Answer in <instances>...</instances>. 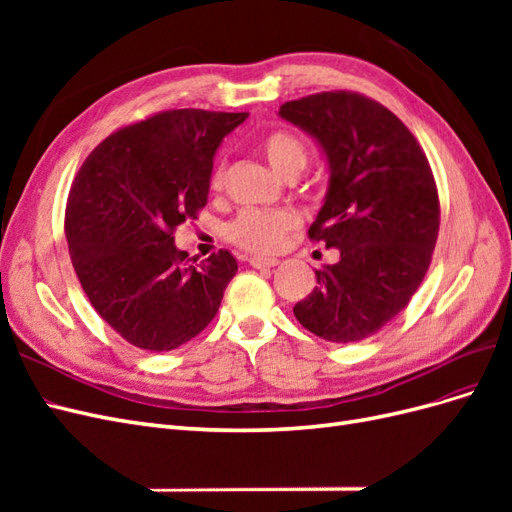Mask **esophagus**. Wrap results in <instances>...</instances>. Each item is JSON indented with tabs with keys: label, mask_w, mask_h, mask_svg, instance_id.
<instances>
[{
	"label": "esophagus",
	"mask_w": 512,
	"mask_h": 512,
	"mask_svg": "<svg viewBox=\"0 0 512 512\" xmlns=\"http://www.w3.org/2000/svg\"><path fill=\"white\" fill-rule=\"evenodd\" d=\"M277 258H262V256H254V258H250V265L254 267V269H271V267H275L277 265Z\"/></svg>",
	"instance_id": "1"
}]
</instances>
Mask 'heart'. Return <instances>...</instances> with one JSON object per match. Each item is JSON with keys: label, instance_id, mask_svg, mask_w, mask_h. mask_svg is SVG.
Wrapping results in <instances>:
<instances>
[{"label": "heart", "instance_id": "1", "mask_svg": "<svg viewBox=\"0 0 512 512\" xmlns=\"http://www.w3.org/2000/svg\"><path fill=\"white\" fill-rule=\"evenodd\" d=\"M262 156L267 158L275 173L282 177H299L307 166L309 147L297 132L271 130L258 143ZM224 183V164H215L209 177L211 192H220ZM299 228L297 213L288 209H247L241 211L226 228L230 243L252 254H275L284 245L292 230Z\"/></svg>", "mask_w": 512, "mask_h": 512}]
</instances>
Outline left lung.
<instances>
[{"instance_id": "8db88e82", "label": "left lung", "mask_w": 512, "mask_h": 512, "mask_svg": "<svg viewBox=\"0 0 512 512\" xmlns=\"http://www.w3.org/2000/svg\"><path fill=\"white\" fill-rule=\"evenodd\" d=\"M280 115L327 156L329 190L307 235L339 252L292 312L327 342H361L410 303L429 269L440 230L436 179L404 121L356 91L292 100Z\"/></svg>"}]
</instances>
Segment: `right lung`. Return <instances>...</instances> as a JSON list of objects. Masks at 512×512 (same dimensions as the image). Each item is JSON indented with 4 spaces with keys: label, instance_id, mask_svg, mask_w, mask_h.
Here are the masks:
<instances>
[{
    "label": "right lung",
    "instance_id": "add662e5",
    "mask_svg": "<svg viewBox=\"0 0 512 512\" xmlns=\"http://www.w3.org/2000/svg\"><path fill=\"white\" fill-rule=\"evenodd\" d=\"M247 113L177 108L113 132L76 173L66 239L79 282L128 344L166 352L218 314L237 273L228 250L194 265L175 228L207 205L213 156Z\"/></svg>",
    "mask_w": 512,
    "mask_h": 512
}]
</instances>
